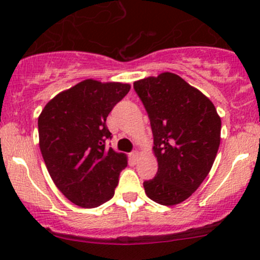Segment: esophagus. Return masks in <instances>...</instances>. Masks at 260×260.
I'll list each match as a JSON object with an SVG mask.
<instances>
[{
  "mask_svg": "<svg viewBox=\"0 0 260 260\" xmlns=\"http://www.w3.org/2000/svg\"><path fill=\"white\" fill-rule=\"evenodd\" d=\"M138 156H139V151L138 150H133L132 153H131V157H132V159H134V160H136Z\"/></svg>",
  "mask_w": 260,
  "mask_h": 260,
  "instance_id": "34e87169",
  "label": "esophagus"
}]
</instances>
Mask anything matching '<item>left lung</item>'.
Masks as SVG:
<instances>
[{
    "instance_id": "obj_1",
    "label": "left lung",
    "mask_w": 260,
    "mask_h": 260,
    "mask_svg": "<svg viewBox=\"0 0 260 260\" xmlns=\"http://www.w3.org/2000/svg\"><path fill=\"white\" fill-rule=\"evenodd\" d=\"M154 137L157 172L145 193L161 205L180 204L205 180L220 145L221 120L210 100L175 73L134 82Z\"/></svg>"
}]
</instances>
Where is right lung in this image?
<instances>
[{"mask_svg": "<svg viewBox=\"0 0 260 260\" xmlns=\"http://www.w3.org/2000/svg\"><path fill=\"white\" fill-rule=\"evenodd\" d=\"M129 84L86 79L56 95L38 120L39 145L53 183L68 201L96 208L112 198L127 156L106 148V118Z\"/></svg>", "mask_w": 260, "mask_h": 260, "instance_id": "add662e5", "label": "right lung"}]
</instances>
